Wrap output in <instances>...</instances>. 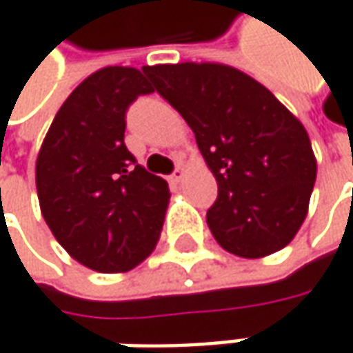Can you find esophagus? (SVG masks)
I'll return each instance as SVG.
<instances>
[{
  "mask_svg": "<svg viewBox=\"0 0 353 353\" xmlns=\"http://www.w3.org/2000/svg\"><path fill=\"white\" fill-rule=\"evenodd\" d=\"M183 177H185V170H183V168H177L176 172L170 176V181H172V183H179Z\"/></svg>",
  "mask_w": 353,
  "mask_h": 353,
  "instance_id": "esophagus-1",
  "label": "esophagus"
}]
</instances>
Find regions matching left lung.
<instances>
[{
  "mask_svg": "<svg viewBox=\"0 0 353 353\" xmlns=\"http://www.w3.org/2000/svg\"><path fill=\"white\" fill-rule=\"evenodd\" d=\"M143 73L188 121L218 199L208 225L239 258L280 252L307 216L318 163L310 135L265 85L225 63L145 65Z\"/></svg>",
  "mask_w": 353,
  "mask_h": 353,
  "instance_id": "obj_1",
  "label": "left lung"
}]
</instances>
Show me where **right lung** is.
Masks as SVG:
<instances>
[{
  "instance_id": "obj_1",
  "label": "right lung",
  "mask_w": 353,
  "mask_h": 353,
  "mask_svg": "<svg viewBox=\"0 0 353 353\" xmlns=\"http://www.w3.org/2000/svg\"><path fill=\"white\" fill-rule=\"evenodd\" d=\"M152 92L135 68L97 70L63 101L37 154L41 216L59 245L94 272L139 265L163 228L168 181L135 163L123 143L128 105Z\"/></svg>"
}]
</instances>
